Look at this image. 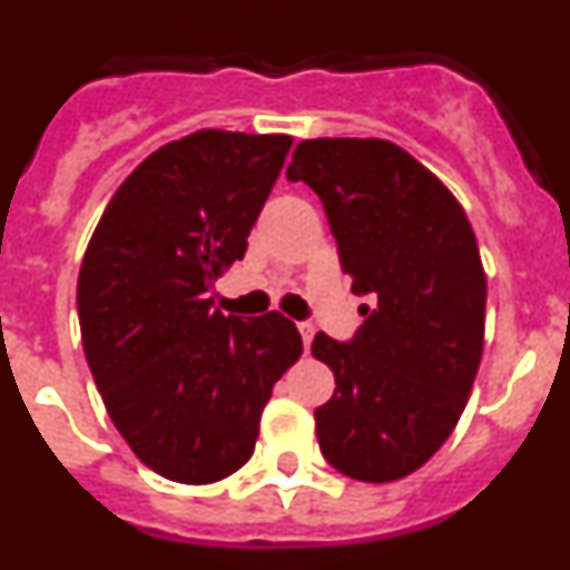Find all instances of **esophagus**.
<instances>
[{"label": "esophagus", "instance_id": "obj_1", "mask_svg": "<svg viewBox=\"0 0 570 570\" xmlns=\"http://www.w3.org/2000/svg\"><path fill=\"white\" fill-rule=\"evenodd\" d=\"M299 334H302V345H305V351H311V340H314V325H311V322H299Z\"/></svg>", "mask_w": 570, "mask_h": 570}]
</instances>
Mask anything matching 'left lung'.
<instances>
[{
	"label": "left lung",
	"mask_w": 570,
	"mask_h": 570,
	"mask_svg": "<svg viewBox=\"0 0 570 570\" xmlns=\"http://www.w3.org/2000/svg\"><path fill=\"white\" fill-rule=\"evenodd\" d=\"M291 183L322 199L365 322L354 340L316 334L334 371L314 411L322 456L360 482H394L451 436L476 380L485 271L465 210L425 165L387 139H305Z\"/></svg>",
	"instance_id": "obj_1"
}]
</instances>
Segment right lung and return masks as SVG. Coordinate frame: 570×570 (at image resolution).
Returning <instances> with one entry per match:
<instances>
[{"instance_id":"right-lung-1","label":"right lung","mask_w":570,"mask_h":570,"mask_svg":"<svg viewBox=\"0 0 570 570\" xmlns=\"http://www.w3.org/2000/svg\"><path fill=\"white\" fill-rule=\"evenodd\" d=\"M291 142L208 128L163 145L119 185L85 250V360L116 431L165 480L208 485L239 471L302 354L279 311L225 316L210 296L248 250Z\"/></svg>"}]
</instances>
